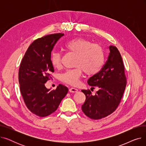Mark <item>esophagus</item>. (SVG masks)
I'll return each instance as SVG.
<instances>
[{"instance_id":"obj_1","label":"esophagus","mask_w":146,"mask_h":146,"mask_svg":"<svg viewBox=\"0 0 146 146\" xmlns=\"http://www.w3.org/2000/svg\"><path fill=\"white\" fill-rule=\"evenodd\" d=\"M78 89L76 88H71L69 89V91L70 92H73V93H74V92H78Z\"/></svg>"}]
</instances>
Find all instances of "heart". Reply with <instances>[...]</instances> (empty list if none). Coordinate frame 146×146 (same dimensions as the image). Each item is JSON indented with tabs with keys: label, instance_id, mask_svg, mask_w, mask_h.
I'll use <instances>...</instances> for the list:
<instances>
[{
	"label": "heart",
	"instance_id": "obj_1",
	"mask_svg": "<svg viewBox=\"0 0 146 146\" xmlns=\"http://www.w3.org/2000/svg\"><path fill=\"white\" fill-rule=\"evenodd\" d=\"M64 46L68 51L77 55L75 62L77 67L69 69L61 75V80L63 82L76 85L79 83L83 71L87 75L93 76L101 70L104 64L105 53L100 45L82 38H76L66 42ZM51 62L54 67H60L61 65V53L52 52Z\"/></svg>",
	"mask_w": 146,
	"mask_h": 146
}]
</instances>
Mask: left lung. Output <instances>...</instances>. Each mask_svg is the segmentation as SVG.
Returning a JSON list of instances; mask_svg holds the SVG:
<instances>
[{
	"label": "left lung",
	"mask_w": 146,
	"mask_h": 146,
	"mask_svg": "<svg viewBox=\"0 0 146 146\" xmlns=\"http://www.w3.org/2000/svg\"><path fill=\"white\" fill-rule=\"evenodd\" d=\"M108 58L101 70L88 80L92 88L99 89L95 95L89 89L82 90L86 100L82 106L83 113L93 119L108 116L116 110L127 85L125 67L115 46L110 45Z\"/></svg>",
	"instance_id": "obj_1"
}]
</instances>
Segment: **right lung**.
Instances as JSON below:
<instances>
[{
    "mask_svg": "<svg viewBox=\"0 0 146 146\" xmlns=\"http://www.w3.org/2000/svg\"><path fill=\"white\" fill-rule=\"evenodd\" d=\"M64 34L47 35L38 38L29 45L19 69L21 93L28 109L36 115L44 117L55 112L68 92V88L60 85L51 90L45 83L54 72L51 62V51Z\"/></svg>",
    "mask_w": 146,
    "mask_h": 146,
    "instance_id": "obj_1",
    "label": "right lung"
}]
</instances>
